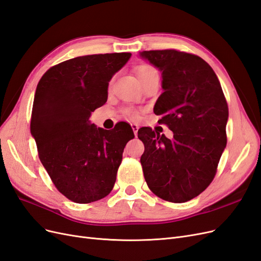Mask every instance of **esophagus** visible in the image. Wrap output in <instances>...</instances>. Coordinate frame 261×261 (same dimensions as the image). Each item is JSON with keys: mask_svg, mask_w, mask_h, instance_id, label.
Wrapping results in <instances>:
<instances>
[{"mask_svg": "<svg viewBox=\"0 0 261 261\" xmlns=\"http://www.w3.org/2000/svg\"><path fill=\"white\" fill-rule=\"evenodd\" d=\"M132 128H133V130H134V134H135V135H137V133H138V128H139V126H138L137 124H132Z\"/></svg>", "mask_w": 261, "mask_h": 261, "instance_id": "34e87169", "label": "esophagus"}]
</instances>
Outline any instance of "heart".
<instances>
[{
  "label": "heart",
  "mask_w": 261,
  "mask_h": 261,
  "mask_svg": "<svg viewBox=\"0 0 261 261\" xmlns=\"http://www.w3.org/2000/svg\"><path fill=\"white\" fill-rule=\"evenodd\" d=\"M136 72H137V75H138L141 83H144L146 80H148L149 77H151L153 75H158L156 69L153 66L149 65V64H141V65H139L137 67V69H136ZM124 113H125V115H127L128 117L134 118V120H135V118H137L139 116V112L137 111L136 109H134L132 107L125 108L124 109Z\"/></svg>",
  "instance_id": "obj_1"
}]
</instances>
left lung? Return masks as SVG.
<instances>
[{
    "mask_svg": "<svg viewBox=\"0 0 261 261\" xmlns=\"http://www.w3.org/2000/svg\"><path fill=\"white\" fill-rule=\"evenodd\" d=\"M141 55L161 69L164 91L153 112L174 134L170 140L150 127L138 130L144 176L159 198L186 202L216 176L227 140V102L216 73L198 55L174 49Z\"/></svg>",
    "mask_w": 261,
    "mask_h": 261,
    "instance_id": "8db88e82",
    "label": "left lung"
}]
</instances>
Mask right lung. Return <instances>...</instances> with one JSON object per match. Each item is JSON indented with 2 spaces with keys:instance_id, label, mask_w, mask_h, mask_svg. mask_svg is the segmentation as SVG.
I'll list each match as a JSON object with an SVG mask.
<instances>
[{
  "instance_id": "obj_1",
  "label": "right lung",
  "mask_w": 261,
  "mask_h": 261,
  "mask_svg": "<svg viewBox=\"0 0 261 261\" xmlns=\"http://www.w3.org/2000/svg\"><path fill=\"white\" fill-rule=\"evenodd\" d=\"M130 53L91 54L50 67L39 81L30 132L38 155L58 191L76 203L100 200L113 189L126 144L135 137L120 122L97 128L89 117L108 99L112 76Z\"/></svg>"
}]
</instances>
